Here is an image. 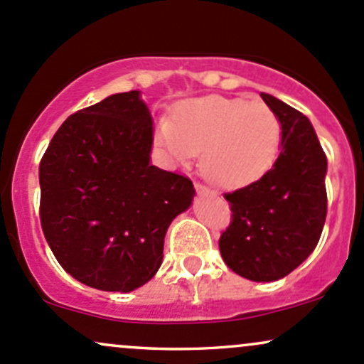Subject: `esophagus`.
I'll return each instance as SVG.
<instances>
[{"label":"esophagus","mask_w":364,"mask_h":364,"mask_svg":"<svg viewBox=\"0 0 364 364\" xmlns=\"http://www.w3.org/2000/svg\"><path fill=\"white\" fill-rule=\"evenodd\" d=\"M194 189H196V193L199 194V196H208L210 194V189H206V187L201 186V183H196V186H194Z\"/></svg>","instance_id":"obj_1"}]
</instances>
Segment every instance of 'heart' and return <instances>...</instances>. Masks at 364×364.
I'll list each match as a JSON object with an SVG mask.
<instances>
[{
    "mask_svg": "<svg viewBox=\"0 0 364 364\" xmlns=\"http://www.w3.org/2000/svg\"><path fill=\"white\" fill-rule=\"evenodd\" d=\"M281 136V121L267 104L224 95L182 100L173 119L156 127V144L173 165H187L201 151L203 173L229 189L260 181L274 166Z\"/></svg>",
    "mask_w": 364,
    "mask_h": 364,
    "instance_id": "heart-1",
    "label": "heart"
}]
</instances>
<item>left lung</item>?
<instances>
[{
    "label": "left lung",
    "instance_id": "left-lung-1",
    "mask_svg": "<svg viewBox=\"0 0 364 364\" xmlns=\"http://www.w3.org/2000/svg\"><path fill=\"white\" fill-rule=\"evenodd\" d=\"M281 121L274 166L250 186L225 194L232 222L220 236L222 259L257 283L277 281L314 252L326 218V156L302 112L260 93Z\"/></svg>",
    "mask_w": 364,
    "mask_h": 364
}]
</instances>
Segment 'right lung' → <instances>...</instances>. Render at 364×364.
<instances>
[{"instance_id":"1","label":"right lung","mask_w":364,"mask_h":364,"mask_svg":"<svg viewBox=\"0 0 364 364\" xmlns=\"http://www.w3.org/2000/svg\"><path fill=\"white\" fill-rule=\"evenodd\" d=\"M152 116L139 90L69 116L40 163L41 228L58 264L102 291L146 284L193 182L151 165Z\"/></svg>"}]
</instances>
